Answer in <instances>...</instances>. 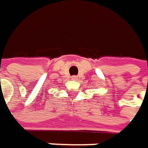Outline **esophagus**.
Masks as SVG:
<instances>
[{"label":"esophagus","mask_w":148,"mask_h":148,"mask_svg":"<svg viewBox=\"0 0 148 148\" xmlns=\"http://www.w3.org/2000/svg\"><path fill=\"white\" fill-rule=\"evenodd\" d=\"M71 79H72V80H77V76H72V77H71Z\"/></svg>","instance_id":"esophagus-1"}]
</instances>
